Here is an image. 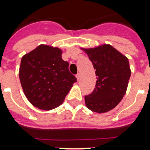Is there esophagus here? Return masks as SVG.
I'll use <instances>...</instances> for the list:
<instances>
[{"instance_id":"obj_1","label":"esophagus","mask_w":150,"mask_h":150,"mask_svg":"<svg viewBox=\"0 0 150 150\" xmlns=\"http://www.w3.org/2000/svg\"><path fill=\"white\" fill-rule=\"evenodd\" d=\"M76 79H77V81L79 82V80H80V74H77L76 75Z\"/></svg>"}]
</instances>
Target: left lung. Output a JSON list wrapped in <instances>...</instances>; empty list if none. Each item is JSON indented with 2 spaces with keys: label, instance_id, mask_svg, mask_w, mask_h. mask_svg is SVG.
I'll return each mask as SVG.
<instances>
[{
  "label": "left lung",
  "instance_id": "8db88e82",
  "mask_svg": "<svg viewBox=\"0 0 150 150\" xmlns=\"http://www.w3.org/2000/svg\"><path fill=\"white\" fill-rule=\"evenodd\" d=\"M88 55L98 76L93 92L85 96L87 108L97 113L111 110L120 104L131 76L129 61L110 44L80 48Z\"/></svg>",
  "mask_w": 150,
  "mask_h": 150
}]
</instances>
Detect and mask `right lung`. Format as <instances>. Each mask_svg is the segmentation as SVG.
I'll return each mask as SVG.
<instances>
[{
  "instance_id": "add662e5",
  "label": "right lung",
  "mask_w": 150,
  "mask_h": 150,
  "mask_svg": "<svg viewBox=\"0 0 150 150\" xmlns=\"http://www.w3.org/2000/svg\"><path fill=\"white\" fill-rule=\"evenodd\" d=\"M62 55L61 49L40 44L22 56L18 73L22 88L38 109L50 110L60 106L76 82Z\"/></svg>"
}]
</instances>
